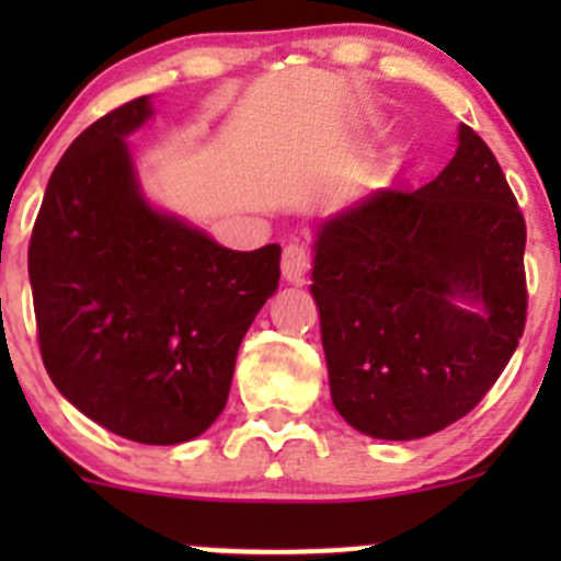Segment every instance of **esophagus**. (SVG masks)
<instances>
[{
  "instance_id": "obj_1",
  "label": "esophagus",
  "mask_w": 561,
  "mask_h": 561,
  "mask_svg": "<svg viewBox=\"0 0 561 561\" xmlns=\"http://www.w3.org/2000/svg\"><path fill=\"white\" fill-rule=\"evenodd\" d=\"M312 268V257H309V249L301 244H287L282 252V276H285L290 285H301L304 276Z\"/></svg>"
}]
</instances>
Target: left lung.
<instances>
[{
    "instance_id": "left-lung-1",
    "label": "left lung",
    "mask_w": 561,
    "mask_h": 561,
    "mask_svg": "<svg viewBox=\"0 0 561 561\" xmlns=\"http://www.w3.org/2000/svg\"><path fill=\"white\" fill-rule=\"evenodd\" d=\"M524 247L505 173L467 124L432 184L320 219L312 296L339 415L396 443L467 415L524 333Z\"/></svg>"
}]
</instances>
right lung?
<instances>
[{
    "mask_svg": "<svg viewBox=\"0 0 561 561\" xmlns=\"http://www.w3.org/2000/svg\"><path fill=\"white\" fill-rule=\"evenodd\" d=\"M151 116V98H138L72 140L45 186L30 282L59 393L118 437L179 445L228 404L282 249L236 252L151 206L127 146Z\"/></svg>",
    "mask_w": 561,
    "mask_h": 561,
    "instance_id": "right-lung-1",
    "label": "right lung"
}]
</instances>
